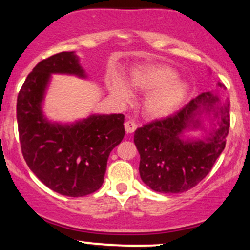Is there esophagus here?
Masks as SVG:
<instances>
[{"instance_id": "34e87169", "label": "esophagus", "mask_w": 250, "mask_h": 250, "mask_svg": "<svg viewBox=\"0 0 250 250\" xmlns=\"http://www.w3.org/2000/svg\"><path fill=\"white\" fill-rule=\"evenodd\" d=\"M136 128H137V125L135 123V121H133V120H128V121H125V129L127 133H134V131L136 130Z\"/></svg>"}]
</instances>
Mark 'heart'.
<instances>
[{"mask_svg":"<svg viewBox=\"0 0 250 250\" xmlns=\"http://www.w3.org/2000/svg\"><path fill=\"white\" fill-rule=\"evenodd\" d=\"M129 84L135 90L150 93L143 103V111L150 119H162L173 114L188 95L187 82L177 79L176 70L168 65H140L131 70ZM109 90L121 102H129L133 93L120 77L108 81Z\"/></svg>","mask_w":250,"mask_h":250,"instance_id":"obj_1","label":"heart"}]
</instances>
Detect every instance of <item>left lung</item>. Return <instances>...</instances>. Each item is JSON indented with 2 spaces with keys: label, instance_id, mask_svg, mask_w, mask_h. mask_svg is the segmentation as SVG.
Returning a JSON list of instances; mask_svg holds the SVG:
<instances>
[{
  "label": "left lung",
  "instance_id": "left-lung-1",
  "mask_svg": "<svg viewBox=\"0 0 250 250\" xmlns=\"http://www.w3.org/2000/svg\"><path fill=\"white\" fill-rule=\"evenodd\" d=\"M219 87L225 88L221 83ZM209 111L220 119L219 127L212 129L205 140L183 139V131L200 125L196 116ZM229 127V103L221 104L217 94L207 91L166 119L137 128L134 142L141 157L142 181L165 194L183 193L195 187L209 174L225 149Z\"/></svg>",
  "mask_w": 250,
  "mask_h": 250
}]
</instances>
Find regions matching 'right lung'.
<instances>
[{
  "label": "right lung",
  "instance_id": "add662e5",
  "mask_svg": "<svg viewBox=\"0 0 250 250\" xmlns=\"http://www.w3.org/2000/svg\"><path fill=\"white\" fill-rule=\"evenodd\" d=\"M51 74L85 77L74 51L37 63L17 96L21 150L30 170L51 190L85 196L102 186L109 154L125 136V115H90L74 125L49 122L41 104Z\"/></svg>",
  "mask_w": 250,
  "mask_h": 250
}]
</instances>
